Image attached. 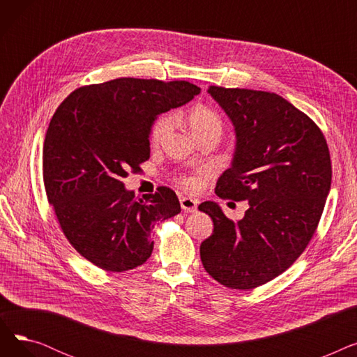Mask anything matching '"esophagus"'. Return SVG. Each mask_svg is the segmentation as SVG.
Returning <instances> with one entry per match:
<instances>
[{"mask_svg":"<svg viewBox=\"0 0 357 357\" xmlns=\"http://www.w3.org/2000/svg\"><path fill=\"white\" fill-rule=\"evenodd\" d=\"M181 202V208L186 213H195L197 208H198V201L197 199H192V198H188V197H182L179 199Z\"/></svg>","mask_w":357,"mask_h":357,"instance_id":"1","label":"esophagus"}]
</instances>
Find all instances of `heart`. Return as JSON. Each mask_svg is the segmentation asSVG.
Wrapping results in <instances>:
<instances>
[{
  "label": "heart",
  "instance_id": "1",
  "mask_svg": "<svg viewBox=\"0 0 357 357\" xmlns=\"http://www.w3.org/2000/svg\"><path fill=\"white\" fill-rule=\"evenodd\" d=\"M188 123L194 136H198L202 133H210V131H215V133L221 135V130H222V123L217 112L205 105H197L191 109V112L188 114ZM174 126H175V117L171 114L159 119L153 124L152 131H150V143L153 146L160 144L165 140V137L174 130ZM179 182L183 188L188 191H195L198 188L197 178H192V176L182 178Z\"/></svg>",
  "mask_w": 357,
  "mask_h": 357
}]
</instances>
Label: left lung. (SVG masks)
I'll return each mask as SVG.
<instances>
[{
	"label": "left lung",
	"instance_id": "8db88e82",
	"mask_svg": "<svg viewBox=\"0 0 357 357\" xmlns=\"http://www.w3.org/2000/svg\"><path fill=\"white\" fill-rule=\"evenodd\" d=\"M208 93L236 131L233 162L215 194L249 208L234 222L218 204L199 205L214 222L201 260L221 285L253 289L285 272L314 236L331 185L328 146L318 126L278 93L222 86Z\"/></svg>",
	"mask_w": 357,
	"mask_h": 357
}]
</instances>
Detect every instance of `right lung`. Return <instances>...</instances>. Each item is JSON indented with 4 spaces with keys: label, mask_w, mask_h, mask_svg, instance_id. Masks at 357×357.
I'll return each instance as SVG.
<instances>
[{
    "label": "right lung",
    "mask_w": 357,
    "mask_h": 357,
    "mask_svg": "<svg viewBox=\"0 0 357 357\" xmlns=\"http://www.w3.org/2000/svg\"><path fill=\"white\" fill-rule=\"evenodd\" d=\"M199 92L186 81L119 78L75 89L56 109L43 144L45 188L63 234L91 264L108 272L143 265L155 222L181 213L172 190L142 199L123 178L150 158L158 116Z\"/></svg>",
    "instance_id": "obj_1"
}]
</instances>
